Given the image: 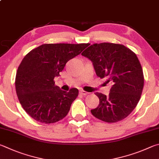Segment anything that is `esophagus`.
I'll list each match as a JSON object with an SVG mask.
<instances>
[{"mask_svg": "<svg viewBox=\"0 0 159 159\" xmlns=\"http://www.w3.org/2000/svg\"><path fill=\"white\" fill-rule=\"evenodd\" d=\"M80 93L82 94V95H84V96H86V95H87V94L89 93L88 92H87V91H84V90H81L80 91Z\"/></svg>", "mask_w": 159, "mask_h": 159, "instance_id": "esophagus-1", "label": "esophagus"}]
</instances>
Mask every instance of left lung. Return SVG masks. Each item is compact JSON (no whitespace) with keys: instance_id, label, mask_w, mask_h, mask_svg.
Masks as SVG:
<instances>
[{"instance_id":"8db88e82","label":"left lung","mask_w":159,"mask_h":159,"mask_svg":"<svg viewBox=\"0 0 159 159\" xmlns=\"http://www.w3.org/2000/svg\"><path fill=\"white\" fill-rule=\"evenodd\" d=\"M82 55L92 61L97 76L112 84L107 96L96 93L100 103L91 114L107 123L126 118L137 106L144 87L143 68L137 56L123 44L110 43L91 44Z\"/></svg>"}]
</instances>
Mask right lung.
I'll return each instance as SVG.
<instances>
[{
	"label": "right lung",
	"instance_id": "1",
	"mask_svg": "<svg viewBox=\"0 0 159 159\" xmlns=\"http://www.w3.org/2000/svg\"><path fill=\"white\" fill-rule=\"evenodd\" d=\"M88 46L89 43L43 44L25 56L16 71L15 89L19 102L30 117L52 124L68 115L79 91L61 90L54 79L69 60Z\"/></svg>",
	"mask_w": 159,
	"mask_h": 159
}]
</instances>
